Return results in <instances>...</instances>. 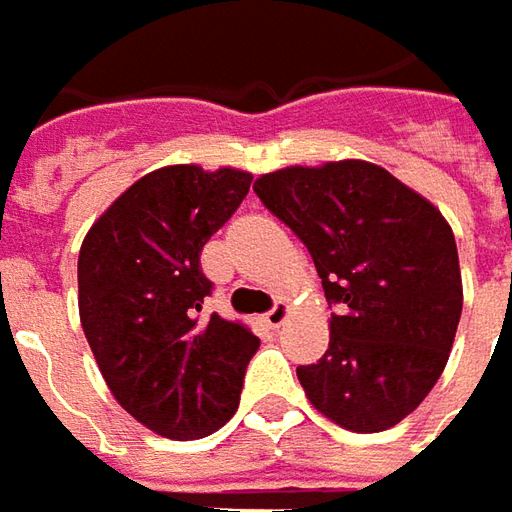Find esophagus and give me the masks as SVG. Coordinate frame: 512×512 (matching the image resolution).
I'll list each match as a JSON object with an SVG mask.
<instances>
[{
    "instance_id": "obj_1",
    "label": "esophagus",
    "mask_w": 512,
    "mask_h": 512,
    "mask_svg": "<svg viewBox=\"0 0 512 512\" xmlns=\"http://www.w3.org/2000/svg\"><path fill=\"white\" fill-rule=\"evenodd\" d=\"M287 318H290V304H287V301H276V304L267 310V315H264V321H267L273 329L281 327Z\"/></svg>"
}]
</instances>
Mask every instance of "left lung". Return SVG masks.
I'll list each match as a JSON object with an SVG mask.
<instances>
[{"mask_svg":"<svg viewBox=\"0 0 512 512\" xmlns=\"http://www.w3.org/2000/svg\"><path fill=\"white\" fill-rule=\"evenodd\" d=\"M253 191L307 245L338 307L324 358L296 369L310 403L346 431L397 425L434 389L454 346L462 276L451 225L366 160L279 168Z\"/></svg>","mask_w":512,"mask_h":512,"instance_id":"1","label":"left lung"}]
</instances>
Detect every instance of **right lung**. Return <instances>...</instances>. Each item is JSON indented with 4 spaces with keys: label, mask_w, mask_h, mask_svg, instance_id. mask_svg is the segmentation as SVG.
I'll use <instances>...</instances> for the list:
<instances>
[{
    "label": "right lung",
    "mask_w": 512,
    "mask_h": 512,
    "mask_svg": "<svg viewBox=\"0 0 512 512\" xmlns=\"http://www.w3.org/2000/svg\"><path fill=\"white\" fill-rule=\"evenodd\" d=\"M253 174L166 166L140 177L89 228L78 312L109 392L168 440H200L239 406L259 338L205 315L200 253L248 197Z\"/></svg>",
    "instance_id": "1"
}]
</instances>
